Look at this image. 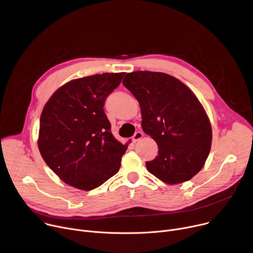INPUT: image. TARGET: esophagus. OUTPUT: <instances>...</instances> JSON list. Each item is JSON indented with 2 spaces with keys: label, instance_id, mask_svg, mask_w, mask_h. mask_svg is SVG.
<instances>
[{
  "label": "esophagus",
  "instance_id": "1",
  "mask_svg": "<svg viewBox=\"0 0 253 253\" xmlns=\"http://www.w3.org/2000/svg\"><path fill=\"white\" fill-rule=\"evenodd\" d=\"M142 137H143V133H142L141 131H137V132L133 135V137H132V141L135 143V142H137L138 140H140Z\"/></svg>",
  "mask_w": 253,
  "mask_h": 253
}]
</instances>
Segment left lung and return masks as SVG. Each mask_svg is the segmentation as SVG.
Segmentation results:
<instances>
[{
    "mask_svg": "<svg viewBox=\"0 0 253 253\" xmlns=\"http://www.w3.org/2000/svg\"><path fill=\"white\" fill-rule=\"evenodd\" d=\"M122 83L139 102L143 131L158 145L147 170L168 184L188 181L203 167L212 141L208 116L197 97L161 72H132Z\"/></svg>",
    "mask_w": 253,
    "mask_h": 253,
    "instance_id": "1",
    "label": "left lung"
}]
</instances>
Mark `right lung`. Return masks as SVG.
Listing matches in <instances>:
<instances>
[{"instance_id": "1", "label": "right lung", "mask_w": 253, "mask_h": 253, "mask_svg": "<svg viewBox=\"0 0 253 253\" xmlns=\"http://www.w3.org/2000/svg\"><path fill=\"white\" fill-rule=\"evenodd\" d=\"M124 74L72 80L46 103L38 146L44 161L65 183L88 191L118 172L127 145L113 136L103 107Z\"/></svg>"}]
</instances>
